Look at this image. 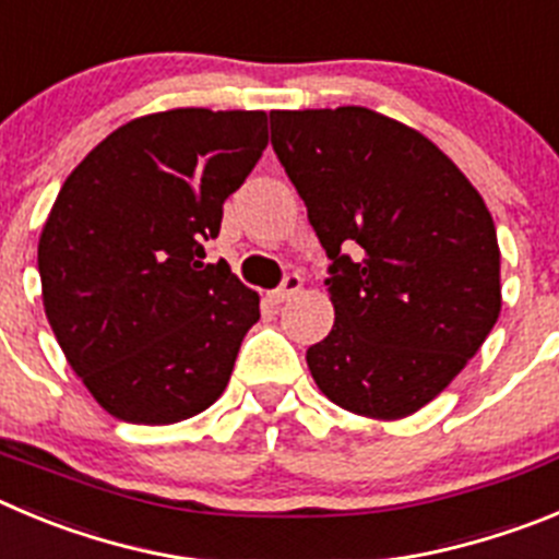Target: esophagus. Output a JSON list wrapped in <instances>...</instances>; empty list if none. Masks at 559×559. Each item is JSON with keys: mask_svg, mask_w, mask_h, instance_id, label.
I'll return each instance as SVG.
<instances>
[{"mask_svg": "<svg viewBox=\"0 0 559 559\" xmlns=\"http://www.w3.org/2000/svg\"><path fill=\"white\" fill-rule=\"evenodd\" d=\"M301 285H305V280H301V276L296 274V271H290V274H285L283 285H280V288L271 290L269 301H271V305H283V301H288L290 296L299 294Z\"/></svg>", "mask_w": 559, "mask_h": 559, "instance_id": "1", "label": "esophagus"}]
</instances>
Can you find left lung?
<instances>
[{"mask_svg": "<svg viewBox=\"0 0 559 559\" xmlns=\"http://www.w3.org/2000/svg\"><path fill=\"white\" fill-rule=\"evenodd\" d=\"M271 146L330 263L335 324L307 349L337 407L404 418L477 355L501 310L477 188L421 132L368 110H271Z\"/></svg>", "mask_w": 559, "mask_h": 559, "instance_id": "8db88e82", "label": "left lung"}]
</instances>
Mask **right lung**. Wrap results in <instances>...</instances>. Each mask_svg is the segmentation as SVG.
I'll return each mask as SVG.
<instances>
[{
  "instance_id": "1",
  "label": "right lung",
  "mask_w": 559,
  "mask_h": 559,
  "mask_svg": "<svg viewBox=\"0 0 559 559\" xmlns=\"http://www.w3.org/2000/svg\"><path fill=\"white\" fill-rule=\"evenodd\" d=\"M269 143L263 110L152 112L91 152L38 240L44 310L74 373L130 424L191 418L224 393L260 296L202 263L224 202Z\"/></svg>"
}]
</instances>
